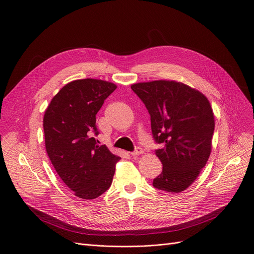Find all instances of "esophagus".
<instances>
[{
  "label": "esophagus",
  "instance_id": "esophagus-1",
  "mask_svg": "<svg viewBox=\"0 0 254 254\" xmlns=\"http://www.w3.org/2000/svg\"><path fill=\"white\" fill-rule=\"evenodd\" d=\"M143 152V149L140 147V146H136L135 149L133 151H131V155L132 156H135V155H138V154H141Z\"/></svg>",
  "mask_w": 254,
  "mask_h": 254
}]
</instances>
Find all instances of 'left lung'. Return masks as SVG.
Masks as SVG:
<instances>
[{"instance_id":"1","label":"left lung","mask_w":254,"mask_h":254,"mask_svg":"<svg viewBox=\"0 0 254 254\" xmlns=\"http://www.w3.org/2000/svg\"><path fill=\"white\" fill-rule=\"evenodd\" d=\"M131 90L150 116L155 154L162 163L153 187L167 192L187 190L198 177L211 151L214 117L208 100L183 82H138Z\"/></svg>"}]
</instances>
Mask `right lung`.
<instances>
[{
	"label": "right lung",
	"mask_w": 254,
	"mask_h": 254,
	"mask_svg": "<svg viewBox=\"0 0 254 254\" xmlns=\"http://www.w3.org/2000/svg\"><path fill=\"white\" fill-rule=\"evenodd\" d=\"M116 89L102 79H76L61 89L45 112L47 153L61 180L82 199L109 190L121 159L94 137L99 134L96 115Z\"/></svg>",
	"instance_id": "add662e5"
}]
</instances>
